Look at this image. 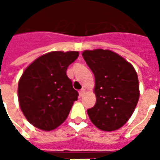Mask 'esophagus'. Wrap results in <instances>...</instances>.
Returning a JSON list of instances; mask_svg holds the SVG:
<instances>
[{"mask_svg": "<svg viewBox=\"0 0 160 160\" xmlns=\"http://www.w3.org/2000/svg\"><path fill=\"white\" fill-rule=\"evenodd\" d=\"M84 93H85V89L84 88H82V89L79 91V95L81 96V97H83L84 95Z\"/></svg>", "mask_w": 160, "mask_h": 160, "instance_id": "obj_1", "label": "esophagus"}]
</instances>
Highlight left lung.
Returning <instances> with one entry per match:
<instances>
[{
    "label": "left lung",
    "mask_w": 160,
    "mask_h": 160,
    "mask_svg": "<svg viewBox=\"0 0 160 160\" xmlns=\"http://www.w3.org/2000/svg\"><path fill=\"white\" fill-rule=\"evenodd\" d=\"M82 55L95 77L96 104L87 110L90 119L100 130L116 131L129 120L138 103L137 73L110 50H85Z\"/></svg>",
    "instance_id": "obj_1"
}]
</instances>
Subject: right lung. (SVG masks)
Instances as JSON below:
<instances>
[{
  "label": "right lung",
  "instance_id": "1",
  "mask_svg": "<svg viewBox=\"0 0 160 160\" xmlns=\"http://www.w3.org/2000/svg\"><path fill=\"white\" fill-rule=\"evenodd\" d=\"M78 52H51L40 56L23 72L18 97L22 112L34 127L52 131L67 119L78 92L67 76Z\"/></svg>",
  "mask_w": 160,
  "mask_h": 160
}]
</instances>
